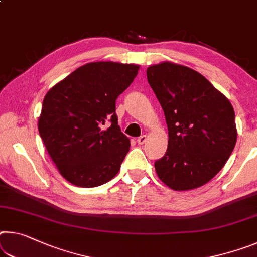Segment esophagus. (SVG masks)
<instances>
[{"label":"esophagus","instance_id":"34e87169","mask_svg":"<svg viewBox=\"0 0 257 257\" xmlns=\"http://www.w3.org/2000/svg\"><path fill=\"white\" fill-rule=\"evenodd\" d=\"M146 140H148V137H146V135H142V136H140V137L137 138V143L140 144V145H142V144L145 143Z\"/></svg>","mask_w":257,"mask_h":257}]
</instances>
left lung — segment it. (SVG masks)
<instances>
[{
	"mask_svg": "<svg viewBox=\"0 0 257 257\" xmlns=\"http://www.w3.org/2000/svg\"><path fill=\"white\" fill-rule=\"evenodd\" d=\"M146 75L168 125V149L154 162L159 178L175 191L202 186L223 168L234 149L233 107L192 68L165 62L150 66Z\"/></svg>",
	"mask_w": 257,
	"mask_h": 257,
	"instance_id": "1",
	"label": "left lung"
}]
</instances>
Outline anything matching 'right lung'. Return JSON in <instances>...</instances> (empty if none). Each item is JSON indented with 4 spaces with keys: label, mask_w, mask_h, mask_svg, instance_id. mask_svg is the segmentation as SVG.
I'll use <instances>...</instances> for the list:
<instances>
[{
    "label": "right lung",
    "mask_w": 257,
    "mask_h": 257,
    "mask_svg": "<svg viewBox=\"0 0 257 257\" xmlns=\"http://www.w3.org/2000/svg\"><path fill=\"white\" fill-rule=\"evenodd\" d=\"M138 68L89 63L47 92L39 133L59 173L72 184L99 186L119 173L130 141L117 125L115 100L132 84Z\"/></svg>",
    "instance_id": "obj_1"
}]
</instances>
